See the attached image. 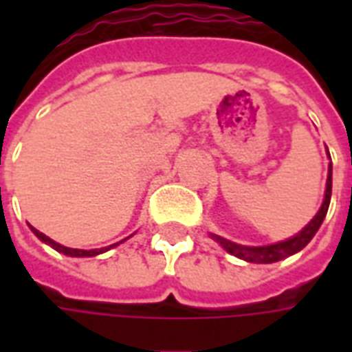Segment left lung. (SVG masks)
<instances>
[{
    "label": "left lung",
    "instance_id": "1",
    "mask_svg": "<svg viewBox=\"0 0 352 352\" xmlns=\"http://www.w3.org/2000/svg\"><path fill=\"white\" fill-rule=\"evenodd\" d=\"M330 198H332V162H330V168H328L324 201H322V206L318 209V213L313 217V221L302 232H298L294 237H290L287 241H279V243L264 245V247H247V245L234 243V241L224 239L221 236H214V234H211V237L222 245L224 251H228L230 254H234V256L245 260V262H252V264H273V262H279V260L292 256V254L302 251L303 247L309 243L313 236L317 234V230L320 228L322 221H324L326 213H328V206H330Z\"/></svg>",
    "mask_w": 352,
    "mask_h": 352
}]
</instances>
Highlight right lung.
Listing matches in <instances>:
<instances>
[{
    "mask_svg": "<svg viewBox=\"0 0 352 352\" xmlns=\"http://www.w3.org/2000/svg\"><path fill=\"white\" fill-rule=\"evenodd\" d=\"M30 228H32V226H30ZM32 232H34L35 236L41 239L43 243L50 245L54 251L64 252V254H67V256H77V258H85V256H96V254H101V252L109 251V249H113V247H116V245H118V243H113V245H109V247H103V249H90V251H85V249H69V247H64V245L56 243L54 239L47 237L45 234H43V232H39V230L32 228ZM120 243H122V241H120Z\"/></svg>",
    "mask_w": 352,
    "mask_h": 352,
    "instance_id": "1",
    "label": "right lung"
}]
</instances>
